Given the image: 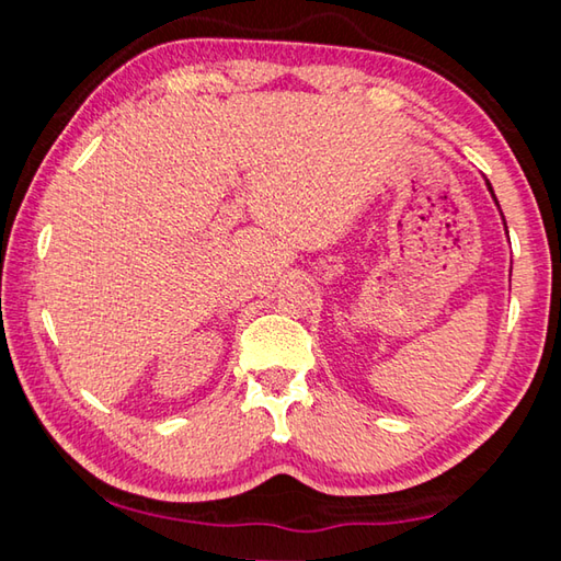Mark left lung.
Segmentation results:
<instances>
[{
    "label": "left lung",
    "mask_w": 561,
    "mask_h": 561,
    "mask_svg": "<svg viewBox=\"0 0 561 561\" xmlns=\"http://www.w3.org/2000/svg\"><path fill=\"white\" fill-rule=\"evenodd\" d=\"M485 183H488V180H485ZM488 190H490V193H492V185L488 183ZM492 201H495V205H497V197H495V193H492ZM500 207V205H497ZM502 220H505V217H502ZM505 230H507V225H505Z\"/></svg>",
    "instance_id": "8db88e82"
}]
</instances>
